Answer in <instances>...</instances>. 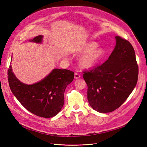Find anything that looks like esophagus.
Segmentation results:
<instances>
[{
    "mask_svg": "<svg viewBox=\"0 0 147 147\" xmlns=\"http://www.w3.org/2000/svg\"><path fill=\"white\" fill-rule=\"evenodd\" d=\"M80 74H78V73H75V75H74V77H75V79H78V78H80Z\"/></svg>",
    "mask_w": 147,
    "mask_h": 147,
    "instance_id": "34e87169",
    "label": "esophagus"
}]
</instances>
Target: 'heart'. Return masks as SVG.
I'll return each instance as SVG.
<instances>
[{"instance_id": "obj_1", "label": "heart", "mask_w": 147, "mask_h": 147, "mask_svg": "<svg viewBox=\"0 0 147 147\" xmlns=\"http://www.w3.org/2000/svg\"><path fill=\"white\" fill-rule=\"evenodd\" d=\"M78 53H84L80 59L81 65L85 68H90L97 64L103 57L104 51L102 48L97 47L95 42H89L81 47Z\"/></svg>"}]
</instances>
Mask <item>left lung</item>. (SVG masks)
Here are the masks:
<instances>
[{
  "instance_id": "1",
  "label": "left lung",
  "mask_w": 147,
  "mask_h": 147,
  "mask_svg": "<svg viewBox=\"0 0 147 147\" xmlns=\"http://www.w3.org/2000/svg\"><path fill=\"white\" fill-rule=\"evenodd\" d=\"M108 59L83 73L88 85V100L101 113L119 108L132 92L138 82L139 68L133 47L120 36Z\"/></svg>"
}]
</instances>
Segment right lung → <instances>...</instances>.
<instances>
[{"mask_svg":"<svg viewBox=\"0 0 147 147\" xmlns=\"http://www.w3.org/2000/svg\"><path fill=\"white\" fill-rule=\"evenodd\" d=\"M42 38V35H39L29 41L41 43ZM74 78V72L55 69L41 82L29 85L15 77L11 65L8 70L9 86L14 95L30 113L44 118L54 117L61 109L65 89Z\"/></svg>","mask_w":147,"mask_h":147,"instance_id":"obj_1","label":"right lung"}]
</instances>
